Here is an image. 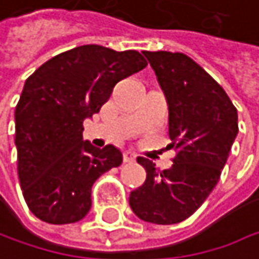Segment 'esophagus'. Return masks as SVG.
Returning <instances> with one entry per match:
<instances>
[{
	"mask_svg": "<svg viewBox=\"0 0 259 259\" xmlns=\"http://www.w3.org/2000/svg\"><path fill=\"white\" fill-rule=\"evenodd\" d=\"M122 158H124V162H135L137 155L134 152H131V150H125L124 155H122Z\"/></svg>",
	"mask_w": 259,
	"mask_h": 259,
	"instance_id": "1",
	"label": "esophagus"
}]
</instances>
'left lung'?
<instances>
[{"mask_svg": "<svg viewBox=\"0 0 259 259\" xmlns=\"http://www.w3.org/2000/svg\"><path fill=\"white\" fill-rule=\"evenodd\" d=\"M168 104V135L179 153L168 170L138 158L147 178L128 197L132 211L156 225L181 223L215 188L238 134V115L223 88L182 53L143 51Z\"/></svg>", "mask_w": 259, "mask_h": 259, "instance_id": "left-lung-1", "label": "left lung"}]
</instances>
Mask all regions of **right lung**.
<instances>
[{
	"instance_id": "obj_1",
	"label": "right lung",
	"mask_w": 259,
	"mask_h": 259,
	"mask_svg": "<svg viewBox=\"0 0 259 259\" xmlns=\"http://www.w3.org/2000/svg\"><path fill=\"white\" fill-rule=\"evenodd\" d=\"M146 66L135 50L81 45L25 80L15 110V144L22 194L37 219L68 225L89 212L94 182L121 165L122 153L83 141V121L100 112L119 80Z\"/></svg>"
}]
</instances>
